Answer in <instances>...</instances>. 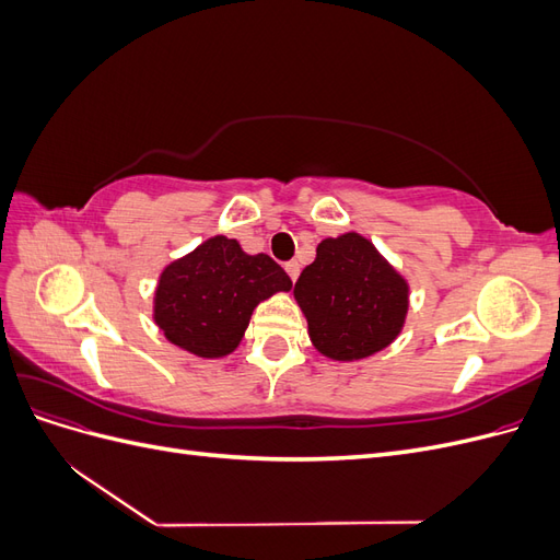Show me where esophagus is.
<instances>
[{
    "mask_svg": "<svg viewBox=\"0 0 560 560\" xmlns=\"http://www.w3.org/2000/svg\"><path fill=\"white\" fill-rule=\"evenodd\" d=\"M284 270H287V276L292 278V282H296V278H299V264L296 261H287Z\"/></svg>",
    "mask_w": 560,
    "mask_h": 560,
    "instance_id": "obj_1",
    "label": "esophagus"
}]
</instances>
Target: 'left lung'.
<instances>
[{
  "label": "left lung",
  "instance_id": "1",
  "mask_svg": "<svg viewBox=\"0 0 560 560\" xmlns=\"http://www.w3.org/2000/svg\"><path fill=\"white\" fill-rule=\"evenodd\" d=\"M294 296L313 346L331 360H362L395 341L409 311V284L360 233L317 245Z\"/></svg>",
  "mask_w": 560,
  "mask_h": 560
}]
</instances>
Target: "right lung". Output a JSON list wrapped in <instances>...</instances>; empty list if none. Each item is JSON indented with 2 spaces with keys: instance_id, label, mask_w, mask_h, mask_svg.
<instances>
[{
  "instance_id": "obj_1",
  "label": "right lung",
  "mask_w": 560,
  "mask_h": 560,
  "mask_svg": "<svg viewBox=\"0 0 560 560\" xmlns=\"http://www.w3.org/2000/svg\"><path fill=\"white\" fill-rule=\"evenodd\" d=\"M292 280L268 254H245L238 241L214 235L167 266L154 299V319L171 343L198 358L238 348L252 311Z\"/></svg>"
}]
</instances>
